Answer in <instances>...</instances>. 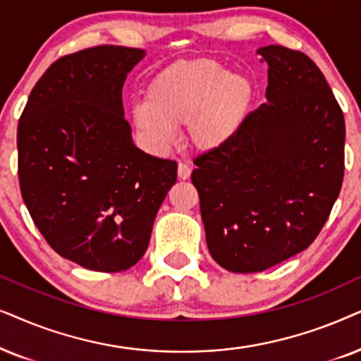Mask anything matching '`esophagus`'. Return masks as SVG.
I'll return each instance as SVG.
<instances>
[{"label": "esophagus", "mask_w": 361, "mask_h": 361, "mask_svg": "<svg viewBox=\"0 0 361 361\" xmlns=\"http://www.w3.org/2000/svg\"><path fill=\"white\" fill-rule=\"evenodd\" d=\"M190 175H191L190 165H186L183 161L178 163V178H180V180H188Z\"/></svg>", "instance_id": "obj_1"}]
</instances>
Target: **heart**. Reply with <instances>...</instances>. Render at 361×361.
Returning a JSON list of instances; mask_svg holds the SVG:
<instances>
[{
	"instance_id": "b5f03b06",
	"label": "heart",
	"mask_w": 361,
	"mask_h": 361,
	"mask_svg": "<svg viewBox=\"0 0 361 361\" xmlns=\"http://www.w3.org/2000/svg\"><path fill=\"white\" fill-rule=\"evenodd\" d=\"M251 95L246 77L228 74L216 62H181L152 80L147 100L132 109V118L157 147H170L175 128L190 125L191 143L213 150L236 133Z\"/></svg>"
}]
</instances>
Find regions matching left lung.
<instances>
[{"instance_id": "8db88e82", "label": "left lung", "mask_w": 361, "mask_h": 361, "mask_svg": "<svg viewBox=\"0 0 361 361\" xmlns=\"http://www.w3.org/2000/svg\"><path fill=\"white\" fill-rule=\"evenodd\" d=\"M269 104L249 112L228 142L193 160L211 256L231 272H261L319 236L345 173V118L309 56L272 44Z\"/></svg>"}]
</instances>
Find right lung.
I'll return each mask as SVG.
<instances>
[{
    "instance_id": "add662e5",
    "label": "right lung",
    "mask_w": 361,
    "mask_h": 361,
    "mask_svg": "<svg viewBox=\"0 0 361 361\" xmlns=\"http://www.w3.org/2000/svg\"><path fill=\"white\" fill-rule=\"evenodd\" d=\"M145 51L100 44L47 67L18 123L21 196L47 244L99 272L145 254L176 161L137 148L123 117L127 72Z\"/></svg>"
}]
</instances>
